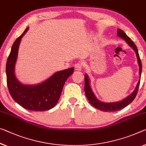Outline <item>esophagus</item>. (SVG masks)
<instances>
[{
	"instance_id": "34e87169",
	"label": "esophagus",
	"mask_w": 146,
	"mask_h": 146,
	"mask_svg": "<svg viewBox=\"0 0 146 146\" xmlns=\"http://www.w3.org/2000/svg\"><path fill=\"white\" fill-rule=\"evenodd\" d=\"M83 66H83V64L80 62H77V63H76L74 64V68H75L76 70L81 71L82 70Z\"/></svg>"
}]
</instances>
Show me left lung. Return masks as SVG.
<instances>
[{"instance_id": "1", "label": "left lung", "mask_w": 146, "mask_h": 146, "mask_svg": "<svg viewBox=\"0 0 146 146\" xmlns=\"http://www.w3.org/2000/svg\"><path fill=\"white\" fill-rule=\"evenodd\" d=\"M117 35L118 36L122 38L123 39H124L125 41L127 42V43L131 47L133 50L135 51L136 53V56L138 58V62L139 66H140V76H141V73H142V62H141L140 55H139L138 51L137 49V47L134 43L133 40H132L128 36L123 32L121 29H117ZM140 80H139V82L137 84L135 90L131 95H130L129 96H127V98H125L124 100H123L122 101L119 102H114V103H105L100 102L98 100L97 98L95 97V95H94L93 91H92L90 86H89V78L87 77V75H85V87H84V90L85 93H86V95L87 96V99L89 100V102L91 103V104L93 107H95V108L98 110H100L103 111H115L118 110H121L123 108L128 106L129 104L133 101L134 98H135L136 95L138 93V87L139 85H140Z\"/></svg>"}]
</instances>
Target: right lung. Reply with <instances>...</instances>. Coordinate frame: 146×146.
I'll return each instance as SVG.
<instances>
[{
  "instance_id": "add662e5",
  "label": "right lung",
  "mask_w": 146,
  "mask_h": 146,
  "mask_svg": "<svg viewBox=\"0 0 146 146\" xmlns=\"http://www.w3.org/2000/svg\"><path fill=\"white\" fill-rule=\"evenodd\" d=\"M27 30V28L15 40L8 57L6 72L8 91L13 99L24 108L36 111L49 110L57 104L64 83L72 74L74 68L57 72L43 83L35 86L20 84L14 74L15 64L21 38Z\"/></svg>"
}]
</instances>
